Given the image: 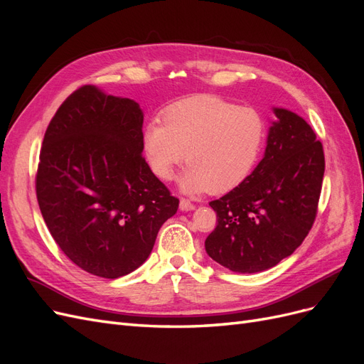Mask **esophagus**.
Wrapping results in <instances>:
<instances>
[{"instance_id": "34e87169", "label": "esophagus", "mask_w": 364, "mask_h": 364, "mask_svg": "<svg viewBox=\"0 0 364 364\" xmlns=\"http://www.w3.org/2000/svg\"><path fill=\"white\" fill-rule=\"evenodd\" d=\"M179 208H181V211H193V209L196 208L190 200H186V199H182L181 202H179Z\"/></svg>"}]
</instances>
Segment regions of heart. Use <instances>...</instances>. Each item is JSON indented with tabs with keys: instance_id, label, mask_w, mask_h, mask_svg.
I'll use <instances>...</instances> for the list:
<instances>
[{
	"instance_id": "1",
	"label": "heart",
	"mask_w": 364,
	"mask_h": 364,
	"mask_svg": "<svg viewBox=\"0 0 364 364\" xmlns=\"http://www.w3.org/2000/svg\"><path fill=\"white\" fill-rule=\"evenodd\" d=\"M150 119L141 146L151 173L170 181L183 164L181 179L188 194L228 193L255 170L266 144L267 126L253 107H241L217 95H196L168 106Z\"/></svg>"
}]
</instances>
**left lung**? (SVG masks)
<instances>
[{
	"instance_id": "1",
	"label": "left lung",
	"mask_w": 364,
	"mask_h": 364,
	"mask_svg": "<svg viewBox=\"0 0 364 364\" xmlns=\"http://www.w3.org/2000/svg\"><path fill=\"white\" fill-rule=\"evenodd\" d=\"M267 146L249 178L209 202L217 226L205 240L209 257L237 273L277 266L302 245L317 214L325 173L322 142L297 114L273 107Z\"/></svg>"
}]
</instances>
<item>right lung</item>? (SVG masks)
Listing matches in <instances>:
<instances>
[{
    "mask_svg": "<svg viewBox=\"0 0 364 364\" xmlns=\"http://www.w3.org/2000/svg\"><path fill=\"white\" fill-rule=\"evenodd\" d=\"M142 121L136 102L86 85L60 105L42 141V217L65 255L100 278L136 270L179 206L142 158Z\"/></svg>",
    "mask_w": 364,
    "mask_h": 364,
    "instance_id": "right-lung-1",
    "label": "right lung"
}]
</instances>
